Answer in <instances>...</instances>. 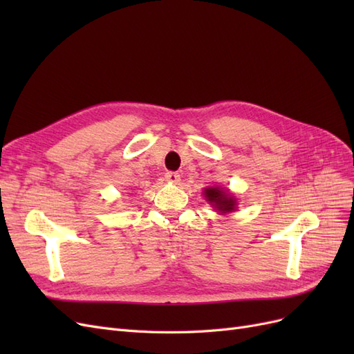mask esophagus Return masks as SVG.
Masks as SVG:
<instances>
[{
  "label": "esophagus",
  "mask_w": 354,
  "mask_h": 354,
  "mask_svg": "<svg viewBox=\"0 0 354 354\" xmlns=\"http://www.w3.org/2000/svg\"><path fill=\"white\" fill-rule=\"evenodd\" d=\"M165 180L169 181V183L177 185L180 181V174L174 173V171H168V173H165Z\"/></svg>",
  "instance_id": "esophagus-1"
}]
</instances>
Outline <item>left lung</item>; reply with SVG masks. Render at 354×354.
<instances>
[{"instance_id":"obj_1","label":"left lung","mask_w":354,"mask_h":354,"mask_svg":"<svg viewBox=\"0 0 354 354\" xmlns=\"http://www.w3.org/2000/svg\"><path fill=\"white\" fill-rule=\"evenodd\" d=\"M205 198L220 212H229V211H233L234 207H236V203H234V201H236V199H234L230 195H227L226 192H223L218 187L205 189Z\"/></svg>"}]
</instances>
